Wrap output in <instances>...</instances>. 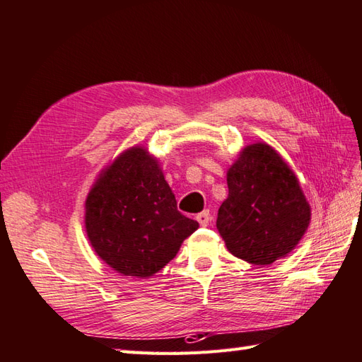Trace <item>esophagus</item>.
<instances>
[{
  "label": "esophagus",
  "instance_id": "1",
  "mask_svg": "<svg viewBox=\"0 0 362 362\" xmlns=\"http://www.w3.org/2000/svg\"><path fill=\"white\" fill-rule=\"evenodd\" d=\"M196 219H197V222H199L202 226H206V225H209V222H211V216H209L208 209H205V211H202V213H199V214L196 216Z\"/></svg>",
  "mask_w": 362,
  "mask_h": 362
}]
</instances>
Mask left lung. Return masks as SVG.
<instances>
[{
  "label": "left lung",
  "mask_w": 362,
  "mask_h": 362,
  "mask_svg": "<svg viewBox=\"0 0 362 362\" xmlns=\"http://www.w3.org/2000/svg\"><path fill=\"white\" fill-rule=\"evenodd\" d=\"M228 197L216 226L233 256L272 265L299 243L310 223V205L296 174L267 143L240 151L226 173Z\"/></svg>",
  "instance_id": "left-lung-1"
}]
</instances>
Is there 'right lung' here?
I'll return each instance as SVG.
<instances>
[{
    "label": "right lung",
    "mask_w": 362,
    "mask_h": 362,
    "mask_svg": "<svg viewBox=\"0 0 362 362\" xmlns=\"http://www.w3.org/2000/svg\"><path fill=\"white\" fill-rule=\"evenodd\" d=\"M85 226L103 262L120 274L146 279L175 257L199 223L177 209L157 158L132 146L90 188Z\"/></svg>",
    "instance_id": "add662e5"
}]
</instances>
